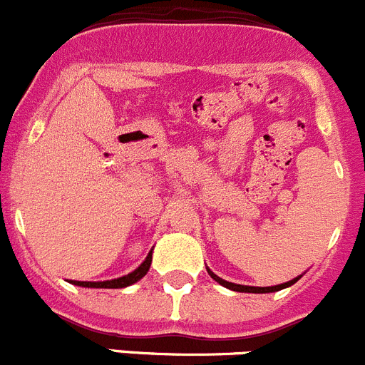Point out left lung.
Segmentation results:
<instances>
[{
    "label": "left lung",
    "instance_id": "obj_1",
    "mask_svg": "<svg viewBox=\"0 0 365 365\" xmlns=\"http://www.w3.org/2000/svg\"><path fill=\"white\" fill-rule=\"evenodd\" d=\"M210 272V276L213 277L215 281H218V283L222 284V287H225V289H231L235 290V292H252V294H265V292H276V290H281V289H287V287H290V284L296 283L299 277H296V279L292 281H287V283H281V284H276V287H247V284H237V283H229V281L222 279V277H218L217 274H213L211 270H207Z\"/></svg>",
    "mask_w": 365,
    "mask_h": 365
}]
</instances>
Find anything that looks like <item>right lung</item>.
Listing matches in <instances>:
<instances>
[{
  "instance_id": "1",
  "label": "right lung",
  "mask_w": 365,
  "mask_h": 365,
  "mask_svg": "<svg viewBox=\"0 0 365 365\" xmlns=\"http://www.w3.org/2000/svg\"><path fill=\"white\" fill-rule=\"evenodd\" d=\"M152 263V255L147 256L143 263L138 267L134 272L127 274L123 277H118V279H110V281H73V284H78V287H88V289H123V287H128V284L136 283L138 279L145 276L150 269Z\"/></svg>"
}]
</instances>
